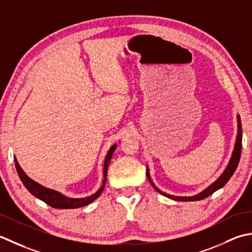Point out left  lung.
Instances as JSON below:
<instances>
[{"label": "left lung", "mask_w": 252, "mask_h": 252, "mask_svg": "<svg viewBox=\"0 0 252 252\" xmlns=\"http://www.w3.org/2000/svg\"><path fill=\"white\" fill-rule=\"evenodd\" d=\"M237 123H238V131H237V138H236V143H235V149L233 151V156L230 158V161L228 163L227 167L225 168V171L223 172L222 175H220L217 181H215L211 186H209L207 189H204L203 191H201L200 193L196 194V196H192V197H176V196H171V194H166L165 192L161 191L160 189H158L155 184L152 183L151 178H150V174H149V169L147 168V176L149 182L151 183V185L153 186V188L156 189L158 192H160L163 196H165L169 199H173V200H177V201H198V200H202L204 198H207L209 196H211V194L217 191L218 189L222 188L225 184H226L229 178L233 176V174L235 173L236 168L238 166V162H239V158H240V155H241V142H243V130H241V122H240V117L239 115L237 116Z\"/></svg>", "instance_id": "left-lung-1"}]
</instances>
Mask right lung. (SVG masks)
Listing matches in <instances>:
<instances>
[{
	"mask_svg": "<svg viewBox=\"0 0 252 252\" xmlns=\"http://www.w3.org/2000/svg\"><path fill=\"white\" fill-rule=\"evenodd\" d=\"M116 148V145L112 146V148L109 150L105 158L104 161V179H103V184H102L101 188L97 190L95 193L92 194L90 197L87 198H80V199H74V198H67L63 196V194L52 190V189L45 188L43 186H41L38 183H35L34 181H32V178L28 177L26 175V173L23 171L22 167L18 164L16 158H15V166H16L18 176L20 178V181L23 182V184L25 185V187L28 189L29 192H32L34 197H37L38 199L42 200L43 202H45L47 204H49L50 207L52 208H56V209H76V208H81L85 207V205L91 203L94 200H95L97 197L100 196L103 191V189L105 187V183H106V175H107V167H109V164L111 162V158L113 156V152H114Z\"/></svg>",
	"mask_w": 252,
	"mask_h": 252,
	"instance_id": "1",
	"label": "right lung"
}]
</instances>
